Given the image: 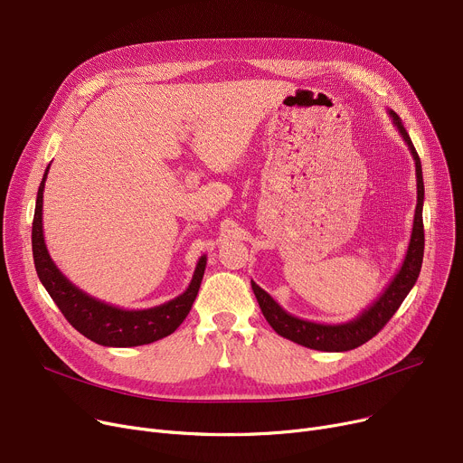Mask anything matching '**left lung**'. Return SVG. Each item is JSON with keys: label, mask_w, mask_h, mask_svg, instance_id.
Here are the masks:
<instances>
[{"label": "left lung", "mask_w": 463, "mask_h": 463, "mask_svg": "<svg viewBox=\"0 0 463 463\" xmlns=\"http://www.w3.org/2000/svg\"><path fill=\"white\" fill-rule=\"evenodd\" d=\"M392 118V125L406 141L413 162H415V176H417V206H415V218L411 238L408 243V251L402 260V266L398 268L385 290L368 305L366 309L357 315L354 320L341 322V324H320L298 318L287 313L283 307L277 303L266 290H262L255 281H251V288L255 298L260 305V311L268 324L275 329L277 335H281L292 343H298L305 348L320 350V352H348L361 345H364L391 320V317L398 311L402 305L413 285L417 283V277L422 266L424 255V227H422V203H424V182H422V167L419 154L402 125L400 117L389 109Z\"/></svg>", "instance_id": "obj_1"}]
</instances>
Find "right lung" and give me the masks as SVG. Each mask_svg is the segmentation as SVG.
Returning a JSON list of instances; mask_svg holds the SVG:
<instances>
[{"label": "right lung", "instance_id": "obj_1", "mask_svg": "<svg viewBox=\"0 0 463 463\" xmlns=\"http://www.w3.org/2000/svg\"><path fill=\"white\" fill-rule=\"evenodd\" d=\"M48 169L50 165L44 171L37 194L31 245H33V260L39 279L55 301V305L59 307V311L65 315V318L71 322L74 329H78L83 336L90 338L92 343L102 346H141L160 341V338L171 335L192 311V305L197 298L204 275L206 255H203L197 260L194 277L186 290L175 299L150 307V309H120V307L89 296L87 292H83L67 279L63 271H61L52 260L46 248L43 231V194Z\"/></svg>", "mask_w": 463, "mask_h": 463}]
</instances>
